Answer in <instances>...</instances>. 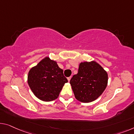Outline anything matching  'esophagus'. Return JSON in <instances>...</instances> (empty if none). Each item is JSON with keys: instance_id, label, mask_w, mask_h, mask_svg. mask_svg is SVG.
Returning <instances> with one entry per match:
<instances>
[{"instance_id": "1", "label": "esophagus", "mask_w": 134, "mask_h": 134, "mask_svg": "<svg viewBox=\"0 0 134 134\" xmlns=\"http://www.w3.org/2000/svg\"><path fill=\"white\" fill-rule=\"evenodd\" d=\"M71 78V76H70V77H67V79H68V81H70Z\"/></svg>"}]
</instances>
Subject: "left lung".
Listing matches in <instances>:
<instances>
[{"instance_id":"left-lung-1","label":"left lung","mask_w":134,"mask_h":134,"mask_svg":"<svg viewBox=\"0 0 134 134\" xmlns=\"http://www.w3.org/2000/svg\"><path fill=\"white\" fill-rule=\"evenodd\" d=\"M76 99L84 103L95 100L104 91L108 83V74L95 61L79 64L78 73L70 81Z\"/></svg>"}]
</instances>
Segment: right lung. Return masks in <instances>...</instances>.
<instances>
[{
	"label": "right lung",
	"instance_id": "add662e5",
	"mask_svg": "<svg viewBox=\"0 0 134 134\" xmlns=\"http://www.w3.org/2000/svg\"><path fill=\"white\" fill-rule=\"evenodd\" d=\"M67 82L63 70L57 62L49 57H46L32 68L27 76V82L32 91L36 97L45 102L57 99Z\"/></svg>",
	"mask_w": 134,
	"mask_h": 134
}]
</instances>
